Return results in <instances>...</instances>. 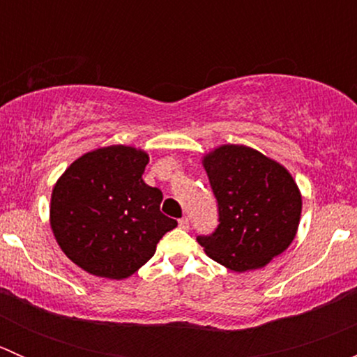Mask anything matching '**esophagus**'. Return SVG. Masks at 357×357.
Here are the masks:
<instances>
[{
	"instance_id": "1",
	"label": "esophagus",
	"mask_w": 357,
	"mask_h": 357,
	"mask_svg": "<svg viewBox=\"0 0 357 357\" xmlns=\"http://www.w3.org/2000/svg\"><path fill=\"white\" fill-rule=\"evenodd\" d=\"M179 228H181V229H188L190 228V219L188 218H181V219H179Z\"/></svg>"
}]
</instances>
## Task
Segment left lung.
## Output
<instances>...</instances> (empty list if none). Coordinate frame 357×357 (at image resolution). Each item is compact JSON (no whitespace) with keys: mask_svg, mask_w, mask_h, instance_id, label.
Returning <instances> with one entry per match:
<instances>
[{"mask_svg":"<svg viewBox=\"0 0 357 357\" xmlns=\"http://www.w3.org/2000/svg\"><path fill=\"white\" fill-rule=\"evenodd\" d=\"M219 205V226L199 243L235 273L264 268L297 235L302 195L280 162L245 145H221L202 157Z\"/></svg>","mask_w":357,"mask_h":357,"instance_id":"obj_1","label":"left lung"}]
</instances>
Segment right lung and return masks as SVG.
<instances>
[{"instance_id":"1","label":"right lung","mask_w":357,"mask_h":357,"mask_svg":"<svg viewBox=\"0 0 357 357\" xmlns=\"http://www.w3.org/2000/svg\"><path fill=\"white\" fill-rule=\"evenodd\" d=\"M149 160L136 146H102L75 158L56 179L50 202L53 236L89 275L129 278L178 226L160 212V190L143 181Z\"/></svg>"}]
</instances>
